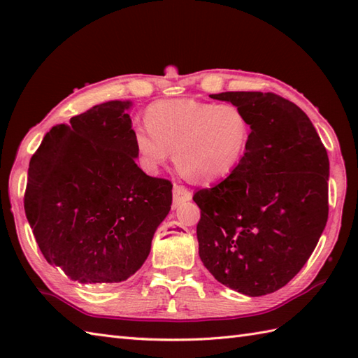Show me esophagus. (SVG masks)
I'll return each instance as SVG.
<instances>
[{"mask_svg":"<svg viewBox=\"0 0 358 358\" xmlns=\"http://www.w3.org/2000/svg\"><path fill=\"white\" fill-rule=\"evenodd\" d=\"M172 195H173V204H175V206H180L181 203L189 201V200L192 199V192L189 191V189H186L185 186H180V185H175L173 186Z\"/></svg>","mask_w":358,"mask_h":358,"instance_id":"obj_1","label":"esophagus"}]
</instances>
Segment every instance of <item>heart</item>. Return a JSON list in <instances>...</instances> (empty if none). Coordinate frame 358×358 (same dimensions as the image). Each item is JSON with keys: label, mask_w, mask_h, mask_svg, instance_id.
<instances>
[{"label": "heart", "mask_w": 358, "mask_h": 358, "mask_svg": "<svg viewBox=\"0 0 358 358\" xmlns=\"http://www.w3.org/2000/svg\"><path fill=\"white\" fill-rule=\"evenodd\" d=\"M148 131H136L135 149L143 166L155 171L175 150V163L200 183L223 180L246 157L250 124L238 106L192 98L163 100L144 113Z\"/></svg>", "instance_id": "1"}]
</instances>
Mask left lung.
Instances as JSON below:
<instances>
[{
	"label": "left lung",
	"mask_w": 358,
	"mask_h": 358,
	"mask_svg": "<svg viewBox=\"0 0 358 358\" xmlns=\"http://www.w3.org/2000/svg\"><path fill=\"white\" fill-rule=\"evenodd\" d=\"M210 98L246 113L250 141L229 177L194 194L200 258L234 291L275 292L305 266L328 222V152L306 113L275 94Z\"/></svg>",
	"instance_id": "8db88e82"
}]
</instances>
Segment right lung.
<instances>
[{
    "mask_svg": "<svg viewBox=\"0 0 358 358\" xmlns=\"http://www.w3.org/2000/svg\"><path fill=\"white\" fill-rule=\"evenodd\" d=\"M132 101H106L57 124L30 158L27 222L49 264L78 283L138 271L169 214L172 185L135 163Z\"/></svg>",
    "mask_w": 358,
    "mask_h": 358,
    "instance_id": "1",
    "label": "right lung"
}]
</instances>
